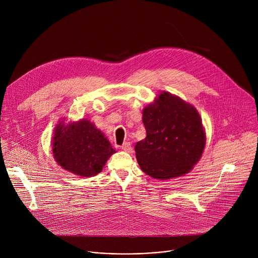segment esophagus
Segmentation results:
<instances>
[{
    "label": "esophagus",
    "instance_id": "obj_1",
    "mask_svg": "<svg viewBox=\"0 0 258 258\" xmlns=\"http://www.w3.org/2000/svg\"><path fill=\"white\" fill-rule=\"evenodd\" d=\"M121 149H122L124 152H127V153H131V152L133 151L132 145H131V143H128V142L124 143V144L121 146Z\"/></svg>",
    "mask_w": 258,
    "mask_h": 258
}]
</instances>
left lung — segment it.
Listing matches in <instances>:
<instances>
[{
    "label": "left lung",
    "mask_w": 258,
    "mask_h": 258,
    "mask_svg": "<svg viewBox=\"0 0 258 258\" xmlns=\"http://www.w3.org/2000/svg\"><path fill=\"white\" fill-rule=\"evenodd\" d=\"M142 118L147 136L135 147L141 169L160 180L190 172L206 144L197 109L163 91L144 108Z\"/></svg>",
    "instance_id": "obj_1"
}]
</instances>
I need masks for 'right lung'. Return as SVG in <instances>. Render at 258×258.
I'll return each instance as SVG.
<instances>
[{
    "instance_id": "add662e5",
    "label": "right lung",
    "mask_w": 258,
    "mask_h": 258,
    "mask_svg": "<svg viewBox=\"0 0 258 258\" xmlns=\"http://www.w3.org/2000/svg\"><path fill=\"white\" fill-rule=\"evenodd\" d=\"M65 121V118L60 119L54 128L51 145L55 161L76 175L90 177L98 174L116 151L91 120Z\"/></svg>"
}]
</instances>
